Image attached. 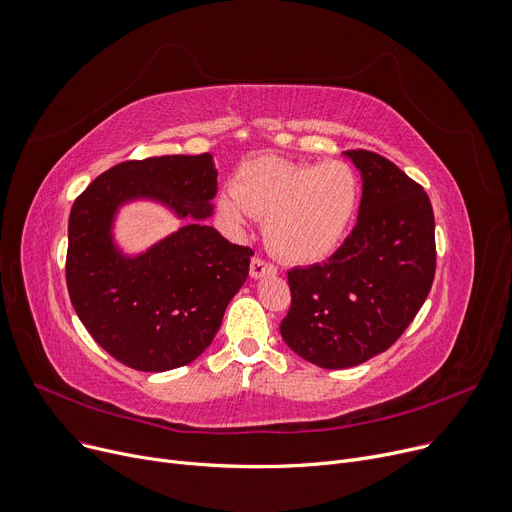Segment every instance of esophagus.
Wrapping results in <instances>:
<instances>
[{
	"label": "esophagus",
	"instance_id": "obj_1",
	"mask_svg": "<svg viewBox=\"0 0 512 512\" xmlns=\"http://www.w3.org/2000/svg\"><path fill=\"white\" fill-rule=\"evenodd\" d=\"M249 272H251V278L257 280V278H265V276H274L278 270H276V265L263 261L261 257H253Z\"/></svg>",
	"mask_w": 512,
	"mask_h": 512
}]
</instances>
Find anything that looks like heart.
<instances>
[{
  "label": "heart",
  "mask_w": 512,
  "mask_h": 512,
  "mask_svg": "<svg viewBox=\"0 0 512 512\" xmlns=\"http://www.w3.org/2000/svg\"><path fill=\"white\" fill-rule=\"evenodd\" d=\"M360 196V177L345 161L259 157L238 169L232 192L221 194L217 207L236 230L247 228L251 215L265 219V238L280 257L314 263L341 247Z\"/></svg>",
  "instance_id": "heart-1"
}]
</instances>
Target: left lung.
Returning a JSON list of instances; mask_svg holds the SVG:
<instances>
[{
    "mask_svg": "<svg viewBox=\"0 0 512 512\" xmlns=\"http://www.w3.org/2000/svg\"><path fill=\"white\" fill-rule=\"evenodd\" d=\"M345 157L362 175L358 224L324 263L288 272L291 309L280 335L303 360L351 368L389 349L425 303L435 276L427 192L368 150Z\"/></svg>",
    "mask_w": 512,
    "mask_h": 512,
    "instance_id": "obj_1",
    "label": "left lung"
}]
</instances>
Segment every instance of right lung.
<instances>
[{
	"label": "right lung",
	"mask_w": 512,
	"mask_h": 512,
	"mask_svg": "<svg viewBox=\"0 0 512 512\" xmlns=\"http://www.w3.org/2000/svg\"><path fill=\"white\" fill-rule=\"evenodd\" d=\"M215 194L217 169L205 152L119 163L77 196L66 286L87 332L121 364L165 372L194 362L247 280L253 251L205 224ZM140 200L165 206L185 224L146 252L125 254L114 221Z\"/></svg>",
	"instance_id": "add662e5"
}]
</instances>
